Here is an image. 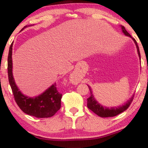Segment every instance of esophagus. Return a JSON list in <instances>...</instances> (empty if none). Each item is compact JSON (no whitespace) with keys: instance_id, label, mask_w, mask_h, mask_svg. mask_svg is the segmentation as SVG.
<instances>
[{"instance_id":"34e87169","label":"esophagus","mask_w":148,"mask_h":148,"mask_svg":"<svg viewBox=\"0 0 148 148\" xmlns=\"http://www.w3.org/2000/svg\"><path fill=\"white\" fill-rule=\"evenodd\" d=\"M72 79L74 80V81H76V76H72Z\"/></svg>"}]
</instances>
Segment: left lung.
<instances>
[{
	"instance_id": "8db88e82",
	"label": "left lung",
	"mask_w": 148,
	"mask_h": 148,
	"mask_svg": "<svg viewBox=\"0 0 148 148\" xmlns=\"http://www.w3.org/2000/svg\"><path fill=\"white\" fill-rule=\"evenodd\" d=\"M122 29H123V32L125 33V35L127 36H129L130 37H132L131 35L127 31L126 29L124 26H122ZM133 39V40L135 42L136 45V48H137V51H138V53L139 56V58L140 59V51H139V48L138 44H137V42L136 41V40L134 38ZM89 88L90 91V96L88 98V103H87V106L88 108H89L90 110H91L93 113H95L96 115H99V117H101V118H108V117H113V116H116L120 114V113H123L125 111H126L127 108L130 107V106L132 103V101L134 99V95L130 98V100H129L127 102L125 103V105H123L122 106H119V107H113V108H106V107H103L101 106V104H99L97 101H96L95 99L94 98V96L92 95V92L91 88L88 86Z\"/></svg>"
}]
</instances>
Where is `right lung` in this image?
<instances>
[{
    "label": "right lung",
    "instance_id": "obj_1",
    "mask_svg": "<svg viewBox=\"0 0 148 148\" xmlns=\"http://www.w3.org/2000/svg\"><path fill=\"white\" fill-rule=\"evenodd\" d=\"M26 26H24V28ZM12 46L13 42L10 45L8 54V72L9 83L15 101L21 111L26 114L38 118L52 117L56 113L61 106L62 94L58 90L56 84L52 85L41 95L35 98L28 97L23 95L16 87L12 76Z\"/></svg>",
    "mask_w": 148,
    "mask_h": 148
}]
</instances>
